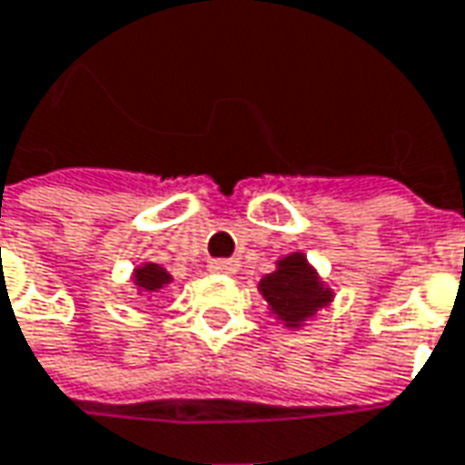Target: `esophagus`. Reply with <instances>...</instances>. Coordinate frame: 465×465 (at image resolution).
<instances>
[{"label":"esophagus","instance_id":"obj_1","mask_svg":"<svg viewBox=\"0 0 465 465\" xmlns=\"http://www.w3.org/2000/svg\"><path fill=\"white\" fill-rule=\"evenodd\" d=\"M207 268H210V272H217V275H230V272H235V262H232V260L220 258V260H213Z\"/></svg>","mask_w":465,"mask_h":465}]
</instances>
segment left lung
<instances>
[{
  "instance_id": "left-lung-1",
  "label": "left lung",
  "mask_w": 465,
  "mask_h": 465,
  "mask_svg": "<svg viewBox=\"0 0 465 465\" xmlns=\"http://www.w3.org/2000/svg\"><path fill=\"white\" fill-rule=\"evenodd\" d=\"M260 292L270 311L288 328H298L305 318L332 301V292L322 288L318 272L308 265L302 252H292L278 260V268L260 280Z\"/></svg>"
}]
</instances>
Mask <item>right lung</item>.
Listing matches in <instances>:
<instances>
[{"instance_id": "add662e5", "label": "right lung", "mask_w": 465, "mask_h": 465, "mask_svg": "<svg viewBox=\"0 0 465 465\" xmlns=\"http://www.w3.org/2000/svg\"><path fill=\"white\" fill-rule=\"evenodd\" d=\"M170 272L160 265H154V262H147V265H140V268L134 270V285H137V291L140 292H160L170 282Z\"/></svg>"}]
</instances>
